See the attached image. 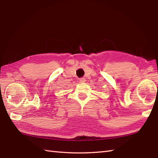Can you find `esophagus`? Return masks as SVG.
Wrapping results in <instances>:
<instances>
[{
  "instance_id": "1",
  "label": "esophagus",
  "mask_w": 158,
  "mask_h": 158,
  "mask_svg": "<svg viewBox=\"0 0 158 158\" xmlns=\"http://www.w3.org/2000/svg\"><path fill=\"white\" fill-rule=\"evenodd\" d=\"M79 81L81 83H84L85 81V78H81L79 79Z\"/></svg>"
}]
</instances>
